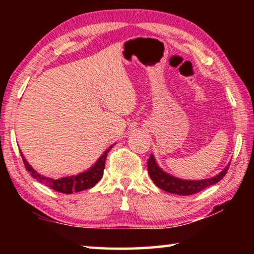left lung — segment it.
<instances>
[{
    "label": "left lung",
    "mask_w": 254,
    "mask_h": 254,
    "mask_svg": "<svg viewBox=\"0 0 254 254\" xmlns=\"http://www.w3.org/2000/svg\"><path fill=\"white\" fill-rule=\"evenodd\" d=\"M229 166L230 165H227L220 174H217L212 178L200 180L180 179L178 177H175L173 175L166 173V171H163L160 167L158 166L156 159H154L153 154L151 153V156H150L148 160V173L150 177H151L152 182L156 184L159 188L162 189V190L168 191L170 194L188 196L196 194V192L203 190L205 188L217 184L226 175Z\"/></svg>",
    "instance_id": "obj_1"
}]
</instances>
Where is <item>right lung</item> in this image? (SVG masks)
<instances>
[{
  "label": "right lung",
  "mask_w": 254,
  "mask_h": 254,
  "mask_svg": "<svg viewBox=\"0 0 254 254\" xmlns=\"http://www.w3.org/2000/svg\"><path fill=\"white\" fill-rule=\"evenodd\" d=\"M112 147H113V145H111L110 148H107L89 169L81 171V173H79L78 175L69 176V177H63L58 179L46 177V176L37 173V171L30 166V163L27 161V159L24 158L22 152L20 153H21V157H22L25 169L29 171L30 175H31L34 179L38 180V182L41 184L46 185V186L53 188L54 190L64 192V194H72V192H78L81 190H85V189L92 188L95 186L98 182H100L103 177V171H104V168H105V160H106L107 153L110 152Z\"/></svg>",
  "instance_id": "add662e5"
}]
</instances>
